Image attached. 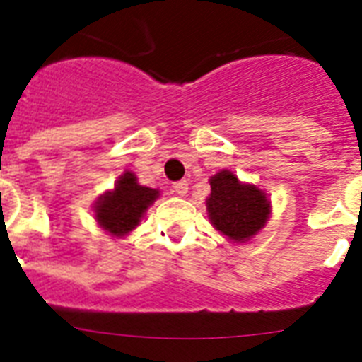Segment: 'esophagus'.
<instances>
[{
  "label": "esophagus",
  "instance_id": "obj_1",
  "mask_svg": "<svg viewBox=\"0 0 362 362\" xmlns=\"http://www.w3.org/2000/svg\"><path fill=\"white\" fill-rule=\"evenodd\" d=\"M174 192L177 194V196H185V194L188 192L187 181H177V183H174Z\"/></svg>",
  "mask_w": 362,
  "mask_h": 362
}]
</instances>
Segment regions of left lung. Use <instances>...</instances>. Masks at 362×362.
I'll return each mask as SVG.
<instances>
[{
  "label": "left lung",
  "mask_w": 362,
  "mask_h": 362,
  "mask_svg": "<svg viewBox=\"0 0 362 362\" xmlns=\"http://www.w3.org/2000/svg\"><path fill=\"white\" fill-rule=\"evenodd\" d=\"M210 197L206 210L212 225L232 241H248L263 228L270 214V204L263 192L254 185H241L228 170L210 179Z\"/></svg>",
  "instance_id": "obj_1"
}]
</instances>
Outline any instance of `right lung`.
Masks as SVG:
<instances>
[{
	"label": "right lung",
	"mask_w": 362,
	"mask_h": 362,
	"mask_svg": "<svg viewBox=\"0 0 362 362\" xmlns=\"http://www.w3.org/2000/svg\"><path fill=\"white\" fill-rule=\"evenodd\" d=\"M159 196V190L137 185L132 172H124L116 188L99 197L95 219L112 235H124L136 228L143 214Z\"/></svg>",
	"instance_id": "add662e5"
}]
</instances>
